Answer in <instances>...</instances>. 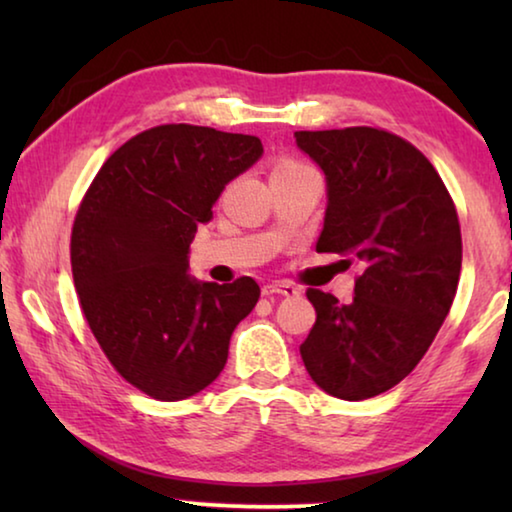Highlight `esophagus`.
<instances>
[{
    "label": "esophagus",
    "mask_w": 512,
    "mask_h": 512,
    "mask_svg": "<svg viewBox=\"0 0 512 512\" xmlns=\"http://www.w3.org/2000/svg\"><path fill=\"white\" fill-rule=\"evenodd\" d=\"M262 293H264V296H287V298H293V296H298V289L293 287V284H289V282H273V284H264Z\"/></svg>",
    "instance_id": "34e87169"
}]
</instances>
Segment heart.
I'll return each instance as SVG.
<instances>
[{"mask_svg":"<svg viewBox=\"0 0 512 512\" xmlns=\"http://www.w3.org/2000/svg\"><path fill=\"white\" fill-rule=\"evenodd\" d=\"M300 167H305V164H300V162H296V160L284 158V160H280V162H275L273 171H289V169H300Z\"/></svg>","mask_w":512,"mask_h":512,"instance_id":"heart-1","label":"heart"}]
</instances>
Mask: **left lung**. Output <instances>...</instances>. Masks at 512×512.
<instances>
[{
  "instance_id": "1",
  "label": "left lung",
  "mask_w": 512,
  "mask_h": 512,
  "mask_svg": "<svg viewBox=\"0 0 512 512\" xmlns=\"http://www.w3.org/2000/svg\"><path fill=\"white\" fill-rule=\"evenodd\" d=\"M327 180L318 253L352 255V302L309 289L316 323L300 345L311 379L341 400H368L418 366L452 307L461 223L443 178L411 142L384 128L298 131Z\"/></svg>"
}]
</instances>
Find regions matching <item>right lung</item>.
Returning <instances> with one entry per match:
<instances>
[{
  "instance_id": "right-lung-1",
  "label": "right lung",
  "mask_w": 512,
  "mask_h": 512,
  "mask_svg": "<svg viewBox=\"0 0 512 512\" xmlns=\"http://www.w3.org/2000/svg\"><path fill=\"white\" fill-rule=\"evenodd\" d=\"M262 151L255 135L149 128L103 162L74 216L69 257L83 316L112 368L153 400L210 386L257 305L253 277L196 282L187 253L223 187Z\"/></svg>"
}]
</instances>
